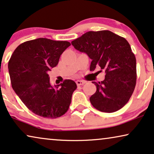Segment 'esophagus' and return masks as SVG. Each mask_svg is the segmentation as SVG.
I'll list each match as a JSON object with an SVG mask.
<instances>
[{"instance_id": "esophagus-1", "label": "esophagus", "mask_w": 154, "mask_h": 154, "mask_svg": "<svg viewBox=\"0 0 154 154\" xmlns=\"http://www.w3.org/2000/svg\"><path fill=\"white\" fill-rule=\"evenodd\" d=\"M76 84H77V86L83 85L84 84H85V81H82V80H77V81H76Z\"/></svg>"}]
</instances>
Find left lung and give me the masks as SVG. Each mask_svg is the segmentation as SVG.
Here are the masks:
<instances>
[{"mask_svg":"<svg viewBox=\"0 0 154 154\" xmlns=\"http://www.w3.org/2000/svg\"><path fill=\"white\" fill-rule=\"evenodd\" d=\"M71 43L91 59L90 70L100 67L106 72L103 81L93 82L96 91L89 98L92 106L105 112L122 108L132 95L137 81L136 58L128 41L102 30L88 32Z\"/></svg>","mask_w":154,"mask_h":154,"instance_id":"1","label":"left lung"}]
</instances>
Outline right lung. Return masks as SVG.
Segmentation results:
<instances>
[{
	"label": "right lung",
	"instance_id": "add662e5",
	"mask_svg": "<svg viewBox=\"0 0 154 154\" xmlns=\"http://www.w3.org/2000/svg\"><path fill=\"white\" fill-rule=\"evenodd\" d=\"M70 43L38 38L19 45L8 62L12 87L23 103L37 116L57 118L69 109L77 85L65 79L53 87L48 72L58 65Z\"/></svg>",
	"mask_w": 154,
	"mask_h": 154
}]
</instances>
